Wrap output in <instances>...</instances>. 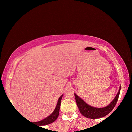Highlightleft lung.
I'll use <instances>...</instances> for the list:
<instances>
[{
  "label": "left lung",
  "mask_w": 132,
  "mask_h": 132,
  "mask_svg": "<svg viewBox=\"0 0 132 132\" xmlns=\"http://www.w3.org/2000/svg\"><path fill=\"white\" fill-rule=\"evenodd\" d=\"M120 91V87L118 91V94L113 100V101L111 102V104L107 106L101 108H94V107L88 105L83 100L78 97L76 94H75V96L78 108L79 109L80 113L82 115H84L86 118H90V119H98V118H102L108 115L114 108L117 104L118 98H119Z\"/></svg>",
  "instance_id": "left-lung-1"
}]
</instances>
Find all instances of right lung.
Wrapping results in <instances>:
<instances>
[{
  "mask_svg": "<svg viewBox=\"0 0 132 132\" xmlns=\"http://www.w3.org/2000/svg\"><path fill=\"white\" fill-rule=\"evenodd\" d=\"M62 96H63V95L61 96L60 98H59V100H58L57 105L56 106V108L55 109L54 111L53 112L52 114H51L50 116H49V117H48L47 118H46L45 119H44V120H41V121H39V122H35V123H37V124L38 125V126H43V125L50 124L51 123L55 121L58 117V115L59 114L60 106H61Z\"/></svg>",
  "mask_w": 132,
  "mask_h": 132,
  "instance_id": "add662e5",
  "label": "right lung"
}]
</instances>
